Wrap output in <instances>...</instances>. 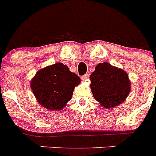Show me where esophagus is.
<instances>
[{
    "label": "esophagus",
    "mask_w": 156,
    "mask_h": 156,
    "mask_svg": "<svg viewBox=\"0 0 156 156\" xmlns=\"http://www.w3.org/2000/svg\"><path fill=\"white\" fill-rule=\"evenodd\" d=\"M81 79H82V80H83V81L87 80L89 79V75H88V74H85V75H83L81 76Z\"/></svg>",
    "instance_id": "obj_1"
}]
</instances>
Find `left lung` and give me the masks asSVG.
<instances>
[{
    "instance_id": "8db88e82",
    "label": "left lung",
    "mask_w": 156,
    "mask_h": 156,
    "mask_svg": "<svg viewBox=\"0 0 156 156\" xmlns=\"http://www.w3.org/2000/svg\"><path fill=\"white\" fill-rule=\"evenodd\" d=\"M90 80L94 98L107 109L122 104L131 89L126 72L108 62L98 64Z\"/></svg>"
}]
</instances>
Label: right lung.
I'll return each instance as SVG.
<instances>
[{
  "label": "right lung",
  "instance_id": "1",
  "mask_svg": "<svg viewBox=\"0 0 156 156\" xmlns=\"http://www.w3.org/2000/svg\"><path fill=\"white\" fill-rule=\"evenodd\" d=\"M80 78L68 66L58 62L41 69L30 81V87L41 106L48 110H61L71 100Z\"/></svg>",
  "mask_w": 156,
  "mask_h": 156
}]
</instances>
